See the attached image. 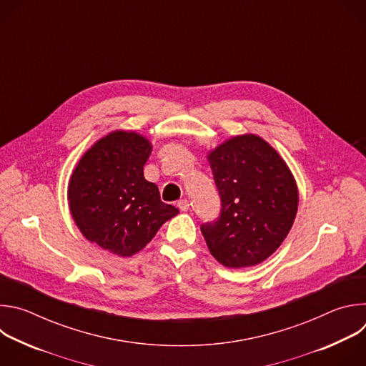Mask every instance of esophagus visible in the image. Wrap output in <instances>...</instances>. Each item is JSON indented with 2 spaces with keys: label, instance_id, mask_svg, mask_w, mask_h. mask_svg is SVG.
Listing matches in <instances>:
<instances>
[{
  "label": "esophagus",
  "instance_id": "34e87169",
  "mask_svg": "<svg viewBox=\"0 0 366 366\" xmlns=\"http://www.w3.org/2000/svg\"><path fill=\"white\" fill-rule=\"evenodd\" d=\"M177 205H178V208H179L181 212H187L188 208H189V202H188V199H187V198H182V199H179Z\"/></svg>",
  "mask_w": 366,
  "mask_h": 366
}]
</instances>
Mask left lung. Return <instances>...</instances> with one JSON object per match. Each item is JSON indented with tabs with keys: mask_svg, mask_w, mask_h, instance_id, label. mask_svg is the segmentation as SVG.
<instances>
[{
	"mask_svg": "<svg viewBox=\"0 0 366 366\" xmlns=\"http://www.w3.org/2000/svg\"><path fill=\"white\" fill-rule=\"evenodd\" d=\"M222 210L201 224L212 254L227 268L264 262L290 233L298 189L278 152L254 134L237 136L208 154Z\"/></svg>",
	"mask_w": 366,
	"mask_h": 366,
	"instance_id": "left-lung-1",
	"label": "left lung"
}]
</instances>
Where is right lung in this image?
Listing matches in <instances>:
<instances>
[{"mask_svg":"<svg viewBox=\"0 0 366 366\" xmlns=\"http://www.w3.org/2000/svg\"><path fill=\"white\" fill-rule=\"evenodd\" d=\"M152 146L133 132L98 140L76 165L68 188L72 217L92 243L119 256L142 250L179 212L144 179Z\"/></svg>","mask_w":366,"mask_h":366,"instance_id":"1","label":"right lung"}]
</instances>
